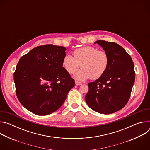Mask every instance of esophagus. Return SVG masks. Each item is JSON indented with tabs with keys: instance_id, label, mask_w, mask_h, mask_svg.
<instances>
[{
	"instance_id": "1",
	"label": "esophagus",
	"mask_w": 150,
	"mask_h": 150,
	"mask_svg": "<svg viewBox=\"0 0 150 150\" xmlns=\"http://www.w3.org/2000/svg\"><path fill=\"white\" fill-rule=\"evenodd\" d=\"M81 84H82L81 82L75 81V85H81Z\"/></svg>"
}]
</instances>
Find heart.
I'll return each instance as SVG.
<instances>
[{"label": "heart", "mask_w": 150, "mask_h": 150, "mask_svg": "<svg viewBox=\"0 0 150 150\" xmlns=\"http://www.w3.org/2000/svg\"><path fill=\"white\" fill-rule=\"evenodd\" d=\"M74 57L69 54L64 56L62 65L71 74L75 73L81 66L82 68L75 75L79 81L91 78L96 79L102 76L109 67V56L104 50H97L91 46L76 49L73 52Z\"/></svg>", "instance_id": "heart-1"}]
</instances>
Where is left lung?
Segmentation results:
<instances>
[{
  "mask_svg": "<svg viewBox=\"0 0 150 150\" xmlns=\"http://www.w3.org/2000/svg\"><path fill=\"white\" fill-rule=\"evenodd\" d=\"M96 43L108 53L109 67L102 76L88 83L85 101L94 111L112 114L124 108L130 98L135 78L134 64L130 55L118 44L103 40Z\"/></svg>",
  "mask_w": 150,
  "mask_h": 150,
  "instance_id": "obj_1",
  "label": "left lung"
}]
</instances>
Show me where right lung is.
<instances>
[{
    "instance_id": "add662e5",
    "label": "right lung",
    "mask_w": 150,
    "mask_h": 150,
    "mask_svg": "<svg viewBox=\"0 0 150 150\" xmlns=\"http://www.w3.org/2000/svg\"><path fill=\"white\" fill-rule=\"evenodd\" d=\"M67 49L47 45L21 57L13 74L16 96L25 108L40 116L51 114L65 101L74 79L62 67Z\"/></svg>"
}]
</instances>
